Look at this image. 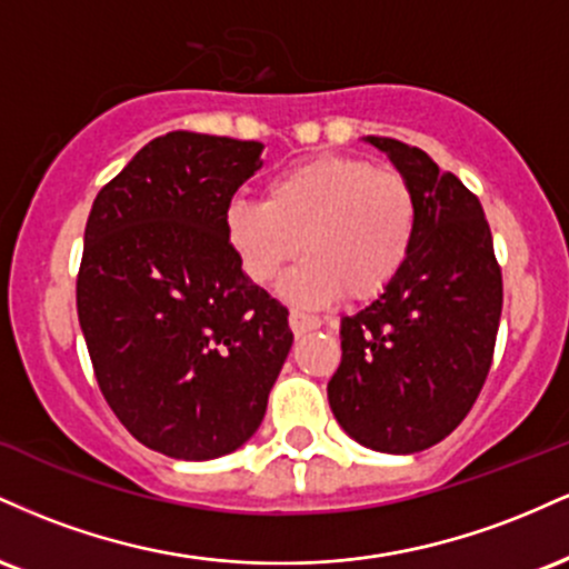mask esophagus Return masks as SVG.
<instances>
[{
    "mask_svg": "<svg viewBox=\"0 0 569 569\" xmlns=\"http://www.w3.org/2000/svg\"><path fill=\"white\" fill-rule=\"evenodd\" d=\"M289 326H291V331L297 337H302V335H307V331H316V329H321V318H316V316H307V312H302V310H291L289 312Z\"/></svg>",
    "mask_w": 569,
    "mask_h": 569,
    "instance_id": "34e87169",
    "label": "esophagus"
}]
</instances>
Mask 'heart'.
Instances as JSON below:
<instances>
[{
  "label": "heart",
  "mask_w": 569,
  "mask_h": 569,
  "mask_svg": "<svg viewBox=\"0 0 569 569\" xmlns=\"http://www.w3.org/2000/svg\"><path fill=\"white\" fill-rule=\"evenodd\" d=\"M224 232L240 267L270 286L299 253L307 262L283 283L299 305L375 299L393 283L417 234L415 189L401 173L358 154H318L276 176L264 202L227 208Z\"/></svg>",
  "instance_id": "heart-1"
}]
</instances>
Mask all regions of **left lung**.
<instances>
[{"instance_id": "8db88e82", "label": "left lung", "mask_w": 569, "mask_h": 569, "mask_svg": "<svg viewBox=\"0 0 569 569\" xmlns=\"http://www.w3.org/2000/svg\"><path fill=\"white\" fill-rule=\"evenodd\" d=\"M409 181L417 234L409 259L375 302L339 326L342 361L329 407L350 439L411 455L466 420L492 367L502 276L476 194L409 143L367 136Z\"/></svg>"}]
</instances>
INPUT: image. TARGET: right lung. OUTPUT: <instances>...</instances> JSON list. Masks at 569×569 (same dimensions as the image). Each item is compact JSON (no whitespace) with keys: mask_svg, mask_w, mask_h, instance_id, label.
<instances>
[{"mask_svg":"<svg viewBox=\"0 0 569 569\" xmlns=\"http://www.w3.org/2000/svg\"><path fill=\"white\" fill-rule=\"evenodd\" d=\"M259 141L173 130L96 194L77 316L98 388L143 447L213 460L257 433L293 335L289 310L240 267L232 194Z\"/></svg>","mask_w":569,"mask_h":569,"instance_id":"add662e5","label":"right lung"}]
</instances>
